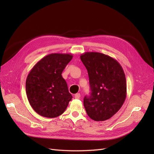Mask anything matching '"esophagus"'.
<instances>
[{
	"instance_id": "esophagus-1",
	"label": "esophagus",
	"mask_w": 154,
	"mask_h": 154,
	"mask_svg": "<svg viewBox=\"0 0 154 154\" xmlns=\"http://www.w3.org/2000/svg\"><path fill=\"white\" fill-rule=\"evenodd\" d=\"M80 93H77V94H76L75 95H74V97H75L76 99H79L80 97Z\"/></svg>"
}]
</instances>
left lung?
<instances>
[{"mask_svg": "<svg viewBox=\"0 0 154 154\" xmlns=\"http://www.w3.org/2000/svg\"><path fill=\"white\" fill-rule=\"evenodd\" d=\"M80 59L86 67L91 87L89 96L83 99L87 115L96 122L110 119L123 105L127 82L122 67L108 55L86 52Z\"/></svg>", "mask_w": 154, "mask_h": 154, "instance_id": "left-lung-1", "label": "left lung"}]
</instances>
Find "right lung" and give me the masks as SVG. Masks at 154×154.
<instances>
[{
	"label": "right lung",
	"mask_w": 154,
	"mask_h": 154,
	"mask_svg": "<svg viewBox=\"0 0 154 154\" xmlns=\"http://www.w3.org/2000/svg\"><path fill=\"white\" fill-rule=\"evenodd\" d=\"M72 58L71 54L52 53L32 68L27 77L26 91L31 107L43 117L62 114L72 100L62 73Z\"/></svg>",
	"instance_id": "obj_1"
}]
</instances>
